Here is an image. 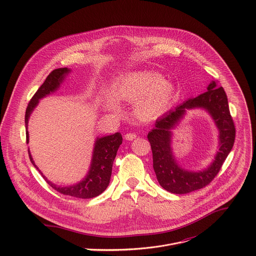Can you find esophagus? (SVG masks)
Returning <instances> with one entry per match:
<instances>
[{
  "mask_svg": "<svg viewBox=\"0 0 256 256\" xmlns=\"http://www.w3.org/2000/svg\"><path fill=\"white\" fill-rule=\"evenodd\" d=\"M136 138V134L134 132H128V134H124V138H126V140H134Z\"/></svg>",
  "mask_w": 256,
  "mask_h": 256,
  "instance_id": "1",
  "label": "esophagus"
}]
</instances>
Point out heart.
I'll use <instances>...</instances> for the list:
<instances>
[{
  "label": "heart",
  "instance_id": "obj_1",
  "mask_svg": "<svg viewBox=\"0 0 256 256\" xmlns=\"http://www.w3.org/2000/svg\"><path fill=\"white\" fill-rule=\"evenodd\" d=\"M177 95L175 85L153 70L128 72L114 85V96L134 102V114L142 120H155L171 108Z\"/></svg>",
  "mask_w": 256,
  "mask_h": 256
}]
</instances>
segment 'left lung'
I'll return each mask as SVG.
<instances>
[{"mask_svg": "<svg viewBox=\"0 0 256 256\" xmlns=\"http://www.w3.org/2000/svg\"><path fill=\"white\" fill-rule=\"evenodd\" d=\"M208 91L190 98L158 118L149 132L148 140L153 153V168L160 186L169 192L184 194L206 186L220 171L235 140V126L230 114L228 98L223 87L212 81ZM202 108L212 116L219 130V150L211 165L202 172H190L179 166L172 155V130L188 110Z\"/></svg>", "mask_w": 256, "mask_h": 256, "instance_id": "8db88e82", "label": "left lung"}]
</instances>
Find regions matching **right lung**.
<instances>
[{
  "mask_svg": "<svg viewBox=\"0 0 256 256\" xmlns=\"http://www.w3.org/2000/svg\"><path fill=\"white\" fill-rule=\"evenodd\" d=\"M70 72V70L68 68H60L54 70L48 76L44 83L38 88V90L36 91V93L31 98L26 108V114H25L27 142L29 140L27 126H28V120H29L30 114L34 110V108L38 106L42 98L50 95V93H54L60 88V84L62 83L66 76ZM122 142V136L120 132H116L114 134L102 136V138H97L94 144L90 169L87 175L85 176V178L77 184H72V186H64V188L58 186L54 184L52 182L48 181V178L38 169V167L35 165L29 150H28V153H29L30 161L33 164V166L40 172L42 177L46 180L48 184L54 190L68 196H74L78 198H92L101 194L108 186L109 181H110V177H112V164Z\"/></svg>",
  "mask_w": 256,
  "mask_h": 256,
  "instance_id": "add662e5",
  "label": "right lung"
}]
</instances>
